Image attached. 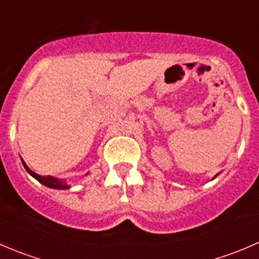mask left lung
Returning a JSON list of instances; mask_svg holds the SVG:
<instances>
[{"instance_id": "1", "label": "left lung", "mask_w": 259, "mask_h": 259, "mask_svg": "<svg viewBox=\"0 0 259 259\" xmlns=\"http://www.w3.org/2000/svg\"><path fill=\"white\" fill-rule=\"evenodd\" d=\"M215 177H217V176H215ZM215 177H214V178H215Z\"/></svg>"}]
</instances>
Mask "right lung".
Returning <instances> with one entry per match:
<instances>
[{"instance_id": "right-lung-1", "label": "right lung", "mask_w": 259, "mask_h": 259, "mask_svg": "<svg viewBox=\"0 0 259 259\" xmlns=\"http://www.w3.org/2000/svg\"><path fill=\"white\" fill-rule=\"evenodd\" d=\"M22 164H23V166H25L26 170H27V173L30 174L31 177H33V178H35L36 180H38L41 184L46 185V187H49V188H54V189H69V188H70L69 185L66 184V182H65V180L54 178V177L38 176V174H36L35 171L31 170V169L28 168L27 165H26V163L23 160H22Z\"/></svg>"}]
</instances>
